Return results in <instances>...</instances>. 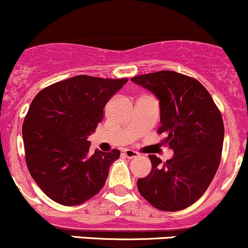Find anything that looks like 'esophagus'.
<instances>
[{
  "label": "esophagus",
  "mask_w": 248,
  "mask_h": 248,
  "mask_svg": "<svg viewBox=\"0 0 248 248\" xmlns=\"http://www.w3.org/2000/svg\"><path fill=\"white\" fill-rule=\"evenodd\" d=\"M124 156H126L127 158H129V159H132V158H135V157L139 156V153H137V151L132 150V149H124Z\"/></svg>",
  "instance_id": "obj_1"
}]
</instances>
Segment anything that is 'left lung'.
Masks as SVG:
<instances>
[{
    "label": "left lung",
    "mask_w": 248,
    "mask_h": 248,
    "mask_svg": "<svg viewBox=\"0 0 248 248\" xmlns=\"http://www.w3.org/2000/svg\"><path fill=\"white\" fill-rule=\"evenodd\" d=\"M159 100L163 144L173 157L162 163L150 155L151 171L137 180V188L151 205L178 211L203 195L216 174L224 141L222 114L198 79L171 70L133 77Z\"/></svg>",
    "instance_id": "left-lung-1"
}]
</instances>
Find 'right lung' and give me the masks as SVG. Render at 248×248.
Segmentation results:
<instances>
[{"mask_svg": "<svg viewBox=\"0 0 248 248\" xmlns=\"http://www.w3.org/2000/svg\"><path fill=\"white\" fill-rule=\"evenodd\" d=\"M128 78L78 75L35 95L24 119L29 172L40 189L63 205L84 203L100 192L120 151H90L86 141L103 120L104 107Z\"/></svg>", "mask_w": 248, "mask_h": 248, "instance_id": "1", "label": "right lung"}]
</instances>
